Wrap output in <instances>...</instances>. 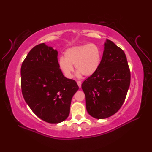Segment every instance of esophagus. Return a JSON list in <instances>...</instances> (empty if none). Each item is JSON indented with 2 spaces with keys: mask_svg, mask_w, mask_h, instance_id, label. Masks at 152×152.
Returning a JSON list of instances; mask_svg holds the SVG:
<instances>
[{
  "mask_svg": "<svg viewBox=\"0 0 152 152\" xmlns=\"http://www.w3.org/2000/svg\"><path fill=\"white\" fill-rule=\"evenodd\" d=\"M77 84H78V85L79 86V88H81V85H82V82L80 81H78L77 82Z\"/></svg>",
  "mask_w": 152,
  "mask_h": 152,
  "instance_id": "1",
  "label": "esophagus"
}]
</instances>
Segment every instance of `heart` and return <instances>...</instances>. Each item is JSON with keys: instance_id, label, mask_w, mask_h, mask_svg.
I'll return each mask as SVG.
<instances>
[{"instance_id": "heart-1", "label": "heart", "mask_w": 152, "mask_h": 152, "mask_svg": "<svg viewBox=\"0 0 152 152\" xmlns=\"http://www.w3.org/2000/svg\"><path fill=\"white\" fill-rule=\"evenodd\" d=\"M102 60V52L99 46L93 43L74 46L67 50L64 58L59 60V67L66 78H71L74 66L78 71V76L81 74L91 76L99 68Z\"/></svg>"}]
</instances>
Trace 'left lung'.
<instances>
[{"label":"left lung","instance_id":"1","mask_svg":"<svg viewBox=\"0 0 152 152\" xmlns=\"http://www.w3.org/2000/svg\"><path fill=\"white\" fill-rule=\"evenodd\" d=\"M130 82L131 73L125 52L107 39L99 68L82 84L87 111L99 119L115 114L125 101Z\"/></svg>","mask_w":152,"mask_h":152}]
</instances>
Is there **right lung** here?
<instances>
[{"label":"right lung","instance_id":"right-lung-1","mask_svg":"<svg viewBox=\"0 0 152 152\" xmlns=\"http://www.w3.org/2000/svg\"><path fill=\"white\" fill-rule=\"evenodd\" d=\"M20 75L23 96L38 117L50 123L67 119L79 87L63 75L57 51L45 43L35 46L23 61Z\"/></svg>","mask_w":152,"mask_h":152}]
</instances>
